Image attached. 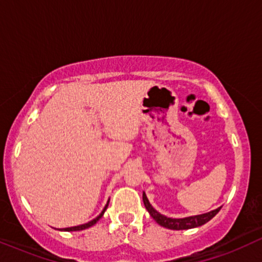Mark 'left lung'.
Wrapping results in <instances>:
<instances>
[{
	"label": "left lung",
	"mask_w": 262,
	"mask_h": 262,
	"mask_svg": "<svg viewBox=\"0 0 262 262\" xmlns=\"http://www.w3.org/2000/svg\"><path fill=\"white\" fill-rule=\"evenodd\" d=\"M143 202L145 208L148 209L152 218L155 219V222L161 227L167 228V229L172 230H185V229H192V228L201 227V225L206 224L207 222H209L210 219L214 217L215 214L221 210L222 207L219 208L210 210L208 213H204V214H198V215H192V217H186V218H167L165 215L160 214L158 210L152 208L151 204L149 203V200L146 198V194L143 193Z\"/></svg>",
	"instance_id": "8db88e82"
}]
</instances>
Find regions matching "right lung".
Returning <instances> with one entry per match:
<instances>
[{"label":"right lung","instance_id":"obj_1","mask_svg":"<svg viewBox=\"0 0 262 262\" xmlns=\"http://www.w3.org/2000/svg\"><path fill=\"white\" fill-rule=\"evenodd\" d=\"M108 202H110V201H108ZM108 202H107V204L106 206H104V208H103V210H102L101 212V214L98 215V217H96L95 219H93V221H91V222H89V223H85V224H81V225H77V227H71V228H64V231H77V230H83V229H87V228H90V227H92L93 224H96L97 223L98 221H100V218H102V215H103V213L106 212V209H107V207H108Z\"/></svg>","mask_w":262,"mask_h":262}]
</instances>
